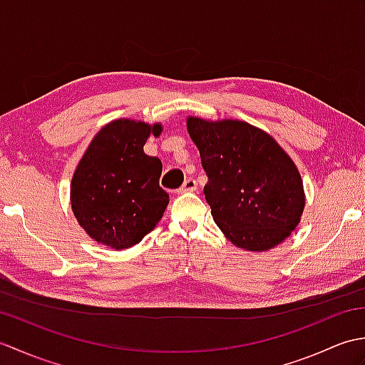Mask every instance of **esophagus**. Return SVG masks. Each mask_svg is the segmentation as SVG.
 <instances>
[{
    "mask_svg": "<svg viewBox=\"0 0 365 365\" xmlns=\"http://www.w3.org/2000/svg\"><path fill=\"white\" fill-rule=\"evenodd\" d=\"M196 190H197V182L195 180V178H187L185 183L182 185V188L178 190V192H192Z\"/></svg>",
    "mask_w": 365,
    "mask_h": 365,
    "instance_id": "obj_1",
    "label": "esophagus"
}]
</instances>
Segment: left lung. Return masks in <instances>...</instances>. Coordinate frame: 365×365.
Wrapping results in <instances>:
<instances>
[{
	"label": "left lung",
	"mask_w": 365,
	"mask_h": 365,
	"mask_svg": "<svg viewBox=\"0 0 365 365\" xmlns=\"http://www.w3.org/2000/svg\"><path fill=\"white\" fill-rule=\"evenodd\" d=\"M208 177L216 226L242 250L263 252L292 235L304 212L302 178L290 155L259 127L237 119L187 118Z\"/></svg>",
	"instance_id": "1"
}]
</instances>
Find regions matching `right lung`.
I'll list each match as a JSON object with an SVG mask.
<instances>
[{"label": "right lung", "mask_w": 365, "mask_h": 365, "mask_svg": "<svg viewBox=\"0 0 365 365\" xmlns=\"http://www.w3.org/2000/svg\"><path fill=\"white\" fill-rule=\"evenodd\" d=\"M160 122L120 118L92 138L71 183L72 212L97 243L122 251L155 229L169 204L160 187L163 165L144 153L149 136L158 138Z\"/></svg>", "instance_id": "right-lung-1"}]
</instances>
